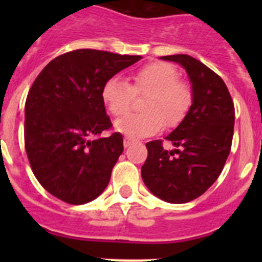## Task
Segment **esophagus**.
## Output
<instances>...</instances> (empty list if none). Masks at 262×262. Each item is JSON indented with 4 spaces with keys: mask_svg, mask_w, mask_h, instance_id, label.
<instances>
[{
    "mask_svg": "<svg viewBox=\"0 0 262 262\" xmlns=\"http://www.w3.org/2000/svg\"><path fill=\"white\" fill-rule=\"evenodd\" d=\"M134 143V140L131 138H124V140H123V145L124 147H128V145H131Z\"/></svg>",
    "mask_w": 262,
    "mask_h": 262,
    "instance_id": "1",
    "label": "esophagus"
}]
</instances>
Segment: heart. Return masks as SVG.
I'll list each match as a JSON object with an SVG mask.
<instances>
[{
  "instance_id": "heart-1",
  "label": "heart",
  "mask_w": 262,
  "mask_h": 262,
  "mask_svg": "<svg viewBox=\"0 0 262 262\" xmlns=\"http://www.w3.org/2000/svg\"><path fill=\"white\" fill-rule=\"evenodd\" d=\"M133 88L123 78L111 77L102 86L101 97L115 117L124 114L133 103V90L148 92L143 101V113L128 114L115 120L114 128L127 138H145L163 128L180 123L191 102L190 89L178 81V73L170 64L154 62L133 76Z\"/></svg>"
}]
</instances>
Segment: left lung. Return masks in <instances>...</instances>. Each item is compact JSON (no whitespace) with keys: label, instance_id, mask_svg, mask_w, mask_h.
Masks as SVG:
<instances>
[{"label":"left lung","instance_id":"obj_1","mask_svg":"<svg viewBox=\"0 0 262 262\" xmlns=\"http://www.w3.org/2000/svg\"><path fill=\"white\" fill-rule=\"evenodd\" d=\"M186 71L191 106L165 139L176 149L165 151L160 140L147 143L142 166L145 186L169 203H185L202 195L223 170L232 144L235 107L224 81L189 55L161 56Z\"/></svg>","mask_w":262,"mask_h":262}]
</instances>
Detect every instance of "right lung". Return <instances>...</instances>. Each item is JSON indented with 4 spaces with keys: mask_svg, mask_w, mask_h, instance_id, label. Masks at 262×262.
<instances>
[{
    "mask_svg": "<svg viewBox=\"0 0 262 262\" xmlns=\"http://www.w3.org/2000/svg\"><path fill=\"white\" fill-rule=\"evenodd\" d=\"M142 56L76 50L50 61L34 81L25 106V147L36 180L71 205L96 200L123 152L111 127L102 86Z\"/></svg>",
    "mask_w": 262,
    "mask_h": 262,
    "instance_id": "obj_1",
    "label": "right lung"
}]
</instances>
